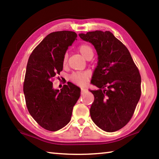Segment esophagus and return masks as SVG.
Returning a JSON list of instances; mask_svg holds the SVG:
<instances>
[{"label":"esophagus","instance_id":"esophagus-1","mask_svg":"<svg viewBox=\"0 0 159 159\" xmlns=\"http://www.w3.org/2000/svg\"><path fill=\"white\" fill-rule=\"evenodd\" d=\"M88 91V90L86 89L85 88H81V93L83 94V93H85V92H87Z\"/></svg>","mask_w":159,"mask_h":159}]
</instances>
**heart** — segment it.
I'll list each match as a JSON object with an SVG mask.
<instances>
[{
  "instance_id": "1",
  "label": "heart",
  "mask_w": 159,
  "mask_h": 159,
  "mask_svg": "<svg viewBox=\"0 0 159 159\" xmlns=\"http://www.w3.org/2000/svg\"><path fill=\"white\" fill-rule=\"evenodd\" d=\"M79 51L80 55L85 60L92 59L94 55V51L93 48L88 44H82L79 47ZM67 61V55H65L63 58V64L65 65ZM90 77V74L88 72H83V73L73 74L70 76V80L75 84L83 85L87 82L88 79Z\"/></svg>"
}]
</instances>
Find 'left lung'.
I'll return each mask as SVG.
<instances>
[{
	"label": "left lung",
	"instance_id": "1",
	"mask_svg": "<svg viewBox=\"0 0 159 159\" xmlns=\"http://www.w3.org/2000/svg\"><path fill=\"white\" fill-rule=\"evenodd\" d=\"M92 43L98 55L91 83L99 88L90 91L93 103V121L106 132H115L127 124L141 96V76L128 48L109 31L80 34Z\"/></svg>",
	"mask_w": 159,
	"mask_h": 159
}]
</instances>
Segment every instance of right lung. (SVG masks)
Returning a JSON list of instances; mask_svg holds the SVG:
<instances>
[{"mask_svg":"<svg viewBox=\"0 0 159 159\" xmlns=\"http://www.w3.org/2000/svg\"><path fill=\"white\" fill-rule=\"evenodd\" d=\"M77 34L61 31L48 34L29 58L24 82L26 104L34 119L45 130L57 131L69 123L80 89L71 82L60 90L52 80L63 69V58Z\"/></svg>","mask_w":159,"mask_h":159,"instance_id":"add662e5","label":"right lung"}]
</instances>
